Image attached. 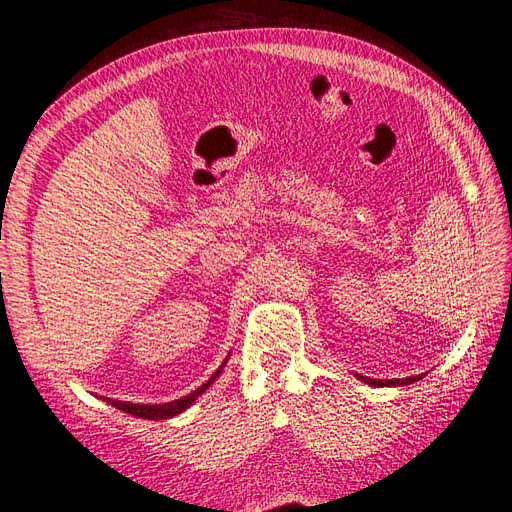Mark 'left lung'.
<instances>
[{
    "label": "left lung",
    "instance_id": "left-lung-1",
    "mask_svg": "<svg viewBox=\"0 0 512 512\" xmlns=\"http://www.w3.org/2000/svg\"><path fill=\"white\" fill-rule=\"evenodd\" d=\"M365 384L369 386H406V384H412L416 380H421V376H410V378H397V380H376V378H367V376H359Z\"/></svg>",
    "mask_w": 512,
    "mask_h": 512
}]
</instances>
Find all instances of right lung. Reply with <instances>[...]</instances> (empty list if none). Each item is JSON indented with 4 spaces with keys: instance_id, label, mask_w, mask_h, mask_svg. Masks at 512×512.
Returning <instances> with one entry per match:
<instances>
[{
    "instance_id": "add662e5",
    "label": "right lung",
    "mask_w": 512,
    "mask_h": 512,
    "mask_svg": "<svg viewBox=\"0 0 512 512\" xmlns=\"http://www.w3.org/2000/svg\"><path fill=\"white\" fill-rule=\"evenodd\" d=\"M228 361V359H226ZM226 361L218 367V371H215V374L203 384V386H198V389L194 391V393H190V395H185V397H181V399H175V401H168V404H156V406H151V404H128V401H117V399H106L108 404L111 406H115V408H119V410H123V412H128V414H132V416H138V418H149V421H162V418H170V416H177V414H181L183 410H188L194 401H196V397L198 395H203L209 386L218 380V376L222 374V369H224V365H226Z\"/></svg>"
}]
</instances>
